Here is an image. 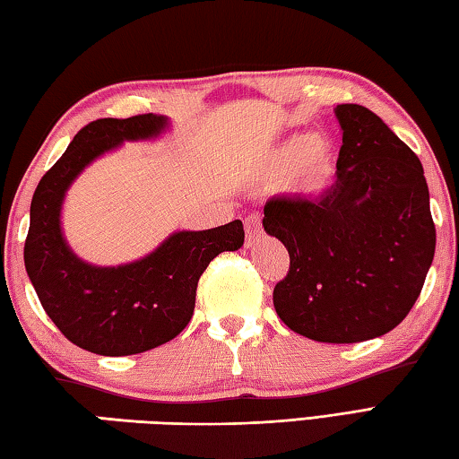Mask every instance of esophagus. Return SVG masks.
Returning a JSON list of instances; mask_svg holds the SVG:
<instances>
[{
	"label": "esophagus",
	"mask_w": 459,
	"mask_h": 459,
	"mask_svg": "<svg viewBox=\"0 0 459 459\" xmlns=\"http://www.w3.org/2000/svg\"><path fill=\"white\" fill-rule=\"evenodd\" d=\"M262 220H259L257 213H252L246 218V246H254L255 239L262 236Z\"/></svg>",
	"instance_id": "1"
}]
</instances>
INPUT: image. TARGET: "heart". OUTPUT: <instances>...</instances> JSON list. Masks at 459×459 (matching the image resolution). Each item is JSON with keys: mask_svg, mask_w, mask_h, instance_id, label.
<instances>
[{"mask_svg": "<svg viewBox=\"0 0 459 459\" xmlns=\"http://www.w3.org/2000/svg\"><path fill=\"white\" fill-rule=\"evenodd\" d=\"M333 169L332 142L324 135L296 134L267 153L259 176L265 181H281L293 194H316Z\"/></svg>", "mask_w": 459, "mask_h": 459, "instance_id": "1", "label": "heart"}]
</instances>
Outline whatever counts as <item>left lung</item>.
<instances>
[{
	"instance_id": "left-lung-1",
	"label": "left lung",
	"mask_w": 459,
	"mask_h": 459,
	"mask_svg": "<svg viewBox=\"0 0 459 459\" xmlns=\"http://www.w3.org/2000/svg\"><path fill=\"white\" fill-rule=\"evenodd\" d=\"M335 184L316 200L272 197L264 230L288 247L273 307L299 335L358 343L392 332L420 298L436 252L418 155L358 103L335 108Z\"/></svg>"
}]
</instances>
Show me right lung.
Masks as SVG:
<instances>
[{
  "label": "right lung",
  "mask_w": 459,
  "mask_h": 459,
  "mask_svg": "<svg viewBox=\"0 0 459 459\" xmlns=\"http://www.w3.org/2000/svg\"><path fill=\"white\" fill-rule=\"evenodd\" d=\"M168 117H103L82 127L62 158L39 179L31 200L23 262L51 322L77 348L100 356H134L158 348L194 316L200 275L215 255L244 246L233 220L204 231H176L137 262L100 267L77 257L62 231L69 186L100 155L124 142L152 140Z\"/></svg>",
  "instance_id": "add662e5"
}]
</instances>
